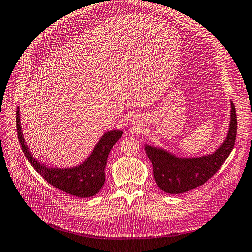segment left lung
<instances>
[{
	"label": "left lung",
	"mask_w": 252,
	"mask_h": 252,
	"mask_svg": "<svg viewBox=\"0 0 252 252\" xmlns=\"http://www.w3.org/2000/svg\"><path fill=\"white\" fill-rule=\"evenodd\" d=\"M237 117L231 101L230 125L227 135L215 152L184 158L155 145L144 144V150L153 166L154 180L160 189L169 194H181L202 186L221 168L235 144Z\"/></svg>",
	"instance_id": "left-lung-1"
}]
</instances>
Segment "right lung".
Wrapping results in <instances>:
<instances>
[{
    "mask_svg": "<svg viewBox=\"0 0 252 252\" xmlns=\"http://www.w3.org/2000/svg\"><path fill=\"white\" fill-rule=\"evenodd\" d=\"M16 126L18 140L27 159L45 180L61 191L77 197L96 195L105 181L104 169L111 149L123 135L120 129L104 132L87 158L81 164L72 167H50L38 161L28 148L20 124L19 107L16 111Z\"/></svg>",
    "mask_w": 252,
    "mask_h": 252,
    "instance_id": "1",
    "label": "right lung"
}]
</instances>
